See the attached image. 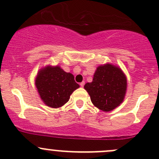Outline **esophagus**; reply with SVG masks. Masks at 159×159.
<instances>
[{
	"instance_id": "esophagus-1",
	"label": "esophagus",
	"mask_w": 159,
	"mask_h": 159,
	"mask_svg": "<svg viewBox=\"0 0 159 159\" xmlns=\"http://www.w3.org/2000/svg\"><path fill=\"white\" fill-rule=\"evenodd\" d=\"M80 86H81V87H83V86H84V85H85V82L83 81L82 83H80Z\"/></svg>"
}]
</instances>
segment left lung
<instances>
[{
  "label": "left lung",
  "instance_id": "left-lung-1",
  "mask_svg": "<svg viewBox=\"0 0 159 159\" xmlns=\"http://www.w3.org/2000/svg\"><path fill=\"white\" fill-rule=\"evenodd\" d=\"M84 89L96 107L110 112L125 99L127 78L120 67L107 63L96 68L93 81L86 83Z\"/></svg>",
  "mask_w": 159,
  "mask_h": 159
}]
</instances>
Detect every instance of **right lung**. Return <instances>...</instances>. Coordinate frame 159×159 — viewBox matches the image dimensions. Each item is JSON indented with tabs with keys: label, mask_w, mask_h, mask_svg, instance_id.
<instances>
[{
	"label": "right lung",
	"mask_w": 159,
	"mask_h": 159,
	"mask_svg": "<svg viewBox=\"0 0 159 159\" xmlns=\"http://www.w3.org/2000/svg\"><path fill=\"white\" fill-rule=\"evenodd\" d=\"M35 86L42 102L51 108H60L70 99V95L80 87L72 73L60 66H47L37 73Z\"/></svg>",
	"instance_id": "right-lung-1"
}]
</instances>
